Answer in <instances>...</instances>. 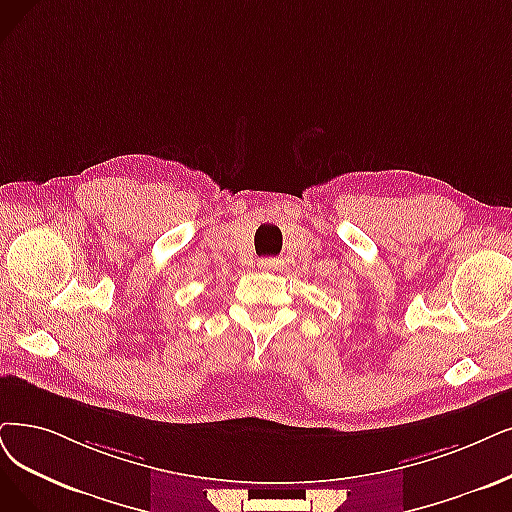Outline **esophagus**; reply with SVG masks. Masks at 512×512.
Listing matches in <instances>:
<instances>
[{
    "label": "esophagus",
    "mask_w": 512,
    "mask_h": 512,
    "mask_svg": "<svg viewBox=\"0 0 512 512\" xmlns=\"http://www.w3.org/2000/svg\"><path fill=\"white\" fill-rule=\"evenodd\" d=\"M258 267L260 269H279L281 267V260H277V258H262L258 262Z\"/></svg>",
    "instance_id": "esophagus-1"
}]
</instances>
